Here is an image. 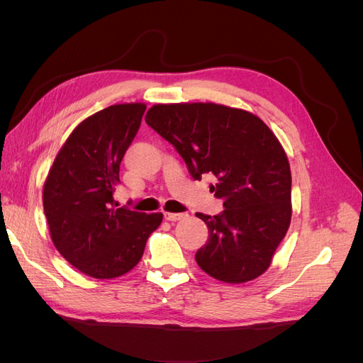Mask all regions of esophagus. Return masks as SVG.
Returning a JSON list of instances; mask_svg holds the SVG:
<instances>
[{
	"instance_id": "esophagus-1",
	"label": "esophagus",
	"mask_w": 363,
	"mask_h": 363,
	"mask_svg": "<svg viewBox=\"0 0 363 363\" xmlns=\"http://www.w3.org/2000/svg\"><path fill=\"white\" fill-rule=\"evenodd\" d=\"M186 216H188L186 213H169V212L164 213V219H167V221H172V223L182 221V219H184Z\"/></svg>"
}]
</instances>
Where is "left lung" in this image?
I'll return each instance as SVG.
<instances>
[{
	"mask_svg": "<svg viewBox=\"0 0 363 363\" xmlns=\"http://www.w3.org/2000/svg\"><path fill=\"white\" fill-rule=\"evenodd\" d=\"M147 124L175 147L194 180L213 174L211 192L224 211L196 213L208 240L199 267L225 283H244L269 267L291 223V168L279 139L260 118L213 103L156 104Z\"/></svg>",
	"mask_w": 363,
	"mask_h": 363,
	"instance_id": "obj_1",
	"label": "left lung"
}]
</instances>
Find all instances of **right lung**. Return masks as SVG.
<instances>
[{
	"instance_id": "right-lung-1",
	"label": "right lung",
	"mask_w": 363,
	"mask_h": 363,
	"mask_svg": "<svg viewBox=\"0 0 363 363\" xmlns=\"http://www.w3.org/2000/svg\"><path fill=\"white\" fill-rule=\"evenodd\" d=\"M145 104H115L86 118L59 151L43 184V212L57 251L94 279L133 269L162 213L116 207L119 167Z\"/></svg>"
}]
</instances>
